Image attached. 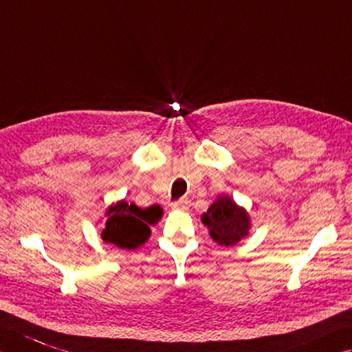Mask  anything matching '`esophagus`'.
Here are the masks:
<instances>
[{"instance_id": "34e87169", "label": "esophagus", "mask_w": 352, "mask_h": 352, "mask_svg": "<svg viewBox=\"0 0 352 352\" xmlns=\"http://www.w3.org/2000/svg\"><path fill=\"white\" fill-rule=\"evenodd\" d=\"M191 206V201L188 200V199H185V197H182V199H179V200H176V201H173L171 203V208L173 209H181V210H186Z\"/></svg>"}]
</instances>
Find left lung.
I'll return each mask as SVG.
<instances>
[{
	"instance_id": "obj_1",
	"label": "left lung",
	"mask_w": 352,
	"mask_h": 352,
	"mask_svg": "<svg viewBox=\"0 0 352 352\" xmlns=\"http://www.w3.org/2000/svg\"><path fill=\"white\" fill-rule=\"evenodd\" d=\"M201 223L208 226L209 235L217 244L232 247L248 235L250 217L244 208L238 206L228 196H220L201 215Z\"/></svg>"
}]
</instances>
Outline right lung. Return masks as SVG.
Masks as SVG:
<instances>
[{"mask_svg": "<svg viewBox=\"0 0 352 352\" xmlns=\"http://www.w3.org/2000/svg\"><path fill=\"white\" fill-rule=\"evenodd\" d=\"M162 215L158 205L147 209L138 208L134 203L117 201L107 209V223L102 230V239L119 248L135 250L149 239L151 228Z\"/></svg>", "mask_w": 352, "mask_h": 352, "instance_id": "add662e5", "label": "right lung"}]
</instances>
